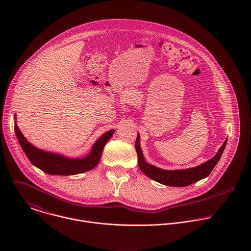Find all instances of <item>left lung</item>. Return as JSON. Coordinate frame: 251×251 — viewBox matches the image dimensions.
Returning <instances> with one entry per match:
<instances>
[{
    "instance_id": "obj_1",
    "label": "left lung",
    "mask_w": 251,
    "mask_h": 251,
    "mask_svg": "<svg viewBox=\"0 0 251 251\" xmlns=\"http://www.w3.org/2000/svg\"><path fill=\"white\" fill-rule=\"evenodd\" d=\"M226 141L223 144V146L220 148L217 155L210 160L204 162L203 164L191 168V169H185V170H176V171H168L163 170L160 168H157L153 165L148 164L144 156H143L141 147H140V135H137V139L135 142V148L138 155V165L140 170L144 173L147 176L151 177L152 180L171 187H186L189 185H192L194 183H197L198 181L201 180V178L206 177L212 169L214 168L220 161L224 150L226 145Z\"/></svg>"
}]
</instances>
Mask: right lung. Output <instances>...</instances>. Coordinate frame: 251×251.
Masks as SVG:
<instances>
[{"instance_id":"add662e5","label":"right lung","mask_w":251,"mask_h":251,"mask_svg":"<svg viewBox=\"0 0 251 251\" xmlns=\"http://www.w3.org/2000/svg\"><path fill=\"white\" fill-rule=\"evenodd\" d=\"M15 132L19 140L20 145L26 155L30 163L46 172L50 175H61V176H70L84 173L92 170L99 162L104 146L108 141L114 130H109L104 133L95 143L90 151V153L82 159H71L58 155L55 153L46 152L37 147L32 146L30 143L24 137L20 131L17 123L15 124Z\"/></svg>"}]
</instances>
